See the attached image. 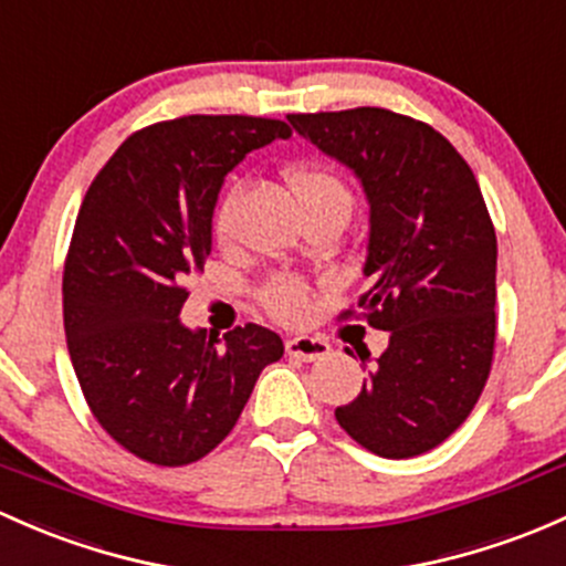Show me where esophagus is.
Returning a JSON list of instances; mask_svg holds the SVG:
<instances>
[{
  "label": "esophagus",
  "mask_w": 566,
  "mask_h": 566,
  "mask_svg": "<svg viewBox=\"0 0 566 566\" xmlns=\"http://www.w3.org/2000/svg\"><path fill=\"white\" fill-rule=\"evenodd\" d=\"M284 349H287L290 358L323 360L325 355L331 353V344L323 342V338H314V336H295V338H287Z\"/></svg>",
  "instance_id": "esophagus-1"
}]
</instances>
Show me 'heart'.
<instances>
[{
    "label": "heart",
    "instance_id": "b5f03b06",
    "mask_svg": "<svg viewBox=\"0 0 566 566\" xmlns=\"http://www.w3.org/2000/svg\"><path fill=\"white\" fill-rule=\"evenodd\" d=\"M290 187H293L303 211H308V208L319 203H331V200H344V203H349L347 187H344L331 170L323 168L295 170V174L290 176ZM241 192V184H233V187L224 192L222 203L217 208V222H213V228H217L219 238H230V233H233V219ZM263 303L268 306V312L276 314L279 319H290V323H293V319H301L303 314L308 312V287L301 279L279 276L263 290Z\"/></svg>",
    "mask_w": 566,
    "mask_h": 566
}]
</instances>
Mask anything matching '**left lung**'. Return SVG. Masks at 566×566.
I'll return each mask as SVG.
<instances>
[{
    "label": "left lung",
    "instance_id": "obj_1",
    "mask_svg": "<svg viewBox=\"0 0 566 566\" xmlns=\"http://www.w3.org/2000/svg\"><path fill=\"white\" fill-rule=\"evenodd\" d=\"M287 118L358 178L371 279L358 319L390 331L358 398L336 407L338 426L382 458L426 453L467 420L493 360L496 233L478 178L453 143L401 113Z\"/></svg>",
    "mask_w": 566,
    "mask_h": 566
}]
</instances>
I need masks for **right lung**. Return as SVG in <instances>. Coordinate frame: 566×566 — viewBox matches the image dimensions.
Here are the masks:
<instances>
[{
	"mask_svg": "<svg viewBox=\"0 0 566 566\" xmlns=\"http://www.w3.org/2000/svg\"><path fill=\"white\" fill-rule=\"evenodd\" d=\"M290 135L254 116L154 124L118 146L83 198L62 287L70 360L99 426L143 461L184 467L211 453L284 355L263 325L208 338L178 314L184 279L211 254L224 176Z\"/></svg>",
	"mask_w": 566,
	"mask_h": 566,
	"instance_id": "1",
	"label": "right lung"
}]
</instances>
